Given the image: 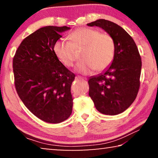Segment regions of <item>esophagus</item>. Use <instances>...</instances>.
I'll return each mask as SVG.
<instances>
[{"label":"esophagus","mask_w":158,"mask_h":158,"mask_svg":"<svg viewBox=\"0 0 158 158\" xmlns=\"http://www.w3.org/2000/svg\"><path fill=\"white\" fill-rule=\"evenodd\" d=\"M77 78H80V79H82V80H86L85 78H83V77H82L81 76H77Z\"/></svg>","instance_id":"obj_1"}]
</instances>
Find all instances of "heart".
<instances>
[{"instance_id":"b5f03b06","label":"heart","mask_w":158,"mask_h":158,"mask_svg":"<svg viewBox=\"0 0 158 158\" xmlns=\"http://www.w3.org/2000/svg\"><path fill=\"white\" fill-rule=\"evenodd\" d=\"M70 42L60 39L53 45V52L59 61L71 68L75 61L74 49L83 47L76 70L88 74L94 70L103 71L109 67L115 55V43L110 34L93 28L83 27L70 34Z\"/></svg>"}]
</instances>
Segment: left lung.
<instances>
[{
  "mask_svg": "<svg viewBox=\"0 0 158 158\" xmlns=\"http://www.w3.org/2000/svg\"><path fill=\"white\" fill-rule=\"evenodd\" d=\"M87 25L102 28L115 43L111 65L105 73L90 77L88 83L89 96L96 109L106 115H116L128 109L137 96L141 57L132 37L120 26L105 19H98Z\"/></svg>",
  "mask_w": 158,
  "mask_h": 158,
  "instance_id": "obj_1",
  "label": "left lung"
}]
</instances>
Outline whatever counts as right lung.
I'll return each instance as SVG.
<instances>
[{
    "label": "right lung",
    "instance_id": "obj_1",
    "mask_svg": "<svg viewBox=\"0 0 158 158\" xmlns=\"http://www.w3.org/2000/svg\"><path fill=\"white\" fill-rule=\"evenodd\" d=\"M67 27H42L27 36L13 59L14 85L26 107L40 119L57 124L72 113L75 75L61 63L53 45Z\"/></svg>",
    "mask_w": 158,
    "mask_h": 158
}]
</instances>
